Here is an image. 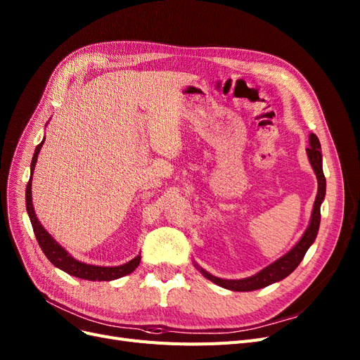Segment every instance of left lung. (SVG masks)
<instances>
[{
  "instance_id": "left-lung-1",
  "label": "left lung",
  "mask_w": 360,
  "mask_h": 360,
  "mask_svg": "<svg viewBox=\"0 0 360 360\" xmlns=\"http://www.w3.org/2000/svg\"><path fill=\"white\" fill-rule=\"evenodd\" d=\"M321 147H320V141L317 139L316 134L309 135V147L307 148V155L309 159V164H311L316 176H317V183H319V191H317V196L314 201V207H313V214H311V221L305 231V233L302 235V238L300 240V243L296 244L293 249L284 255L283 257H280L278 260H276L274 264L268 265L266 268H264L257 274L249 277V278H243V280H223L219 277H214L212 274H208L202 268H200V271L202 274L212 280L213 283L219 284V286L229 289V290H235V292H250V290H257L269 286V284L280 281L283 278H286L289 274L296 269L301 264V260L304 259L307 250L309 249L317 237L319 232V226H320V205L321 201L325 200V193H326V179L323 174V168H321Z\"/></svg>"
}]
</instances>
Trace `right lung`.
<instances>
[{
	"mask_svg": "<svg viewBox=\"0 0 360 360\" xmlns=\"http://www.w3.org/2000/svg\"><path fill=\"white\" fill-rule=\"evenodd\" d=\"M46 140V139H44ZM44 140L37 146L34 156H32V162H31V177L30 181L27 184V191H25V202H27V212L31 220V225L35 233V238L39 245L41 247L43 253L46 255V257L51 260V262L58 266L59 269L65 271L67 274L79 277L83 280H91V281H110V280H116L120 278L123 276H128L131 272L140 265L141 256L139 255L137 257H134L132 260H129L128 264L120 265V266H95V265H88L79 262V260L74 259L72 256H70L65 249L62 247L49 235V232L41 226V223L39 221V219L35 217L34 208H32V198H31V179H32V172H34V167L37 164V158H39L40 148L44 143Z\"/></svg>",
	"mask_w": 360,
	"mask_h": 360,
	"instance_id": "1",
	"label": "right lung"
}]
</instances>
